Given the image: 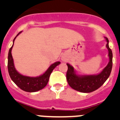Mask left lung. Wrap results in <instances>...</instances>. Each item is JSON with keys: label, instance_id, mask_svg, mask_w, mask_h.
Returning <instances> with one entry per match:
<instances>
[{"label": "left lung", "instance_id": "obj_1", "mask_svg": "<svg viewBox=\"0 0 120 120\" xmlns=\"http://www.w3.org/2000/svg\"><path fill=\"white\" fill-rule=\"evenodd\" d=\"M108 42L106 47L109 51V62L102 71L97 75H86L80 76L76 75L74 68L70 64H67L68 70L66 77L68 83L74 90L82 93H91L99 88L110 76L112 68V52L109 47V40L106 38Z\"/></svg>", "mask_w": 120, "mask_h": 120}]
</instances>
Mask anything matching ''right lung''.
Returning <instances> with one entry per match:
<instances>
[{"label":"right lung","instance_id":"1","mask_svg":"<svg viewBox=\"0 0 120 120\" xmlns=\"http://www.w3.org/2000/svg\"><path fill=\"white\" fill-rule=\"evenodd\" d=\"M20 32H19L17 35V36ZM15 38L14 39L13 42H14ZM13 45L9 49L8 56V73H9V76L12 81L21 90L26 92H29V93L36 92L44 88L48 83L50 74L53 70L54 68L60 64V62L58 61V62H56L52 64L47 69V70L43 75L38 76V77H31L23 76L18 73L14 67L13 58H12V54H11V50H12Z\"/></svg>","mask_w":120,"mask_h":120}]
</instances>
